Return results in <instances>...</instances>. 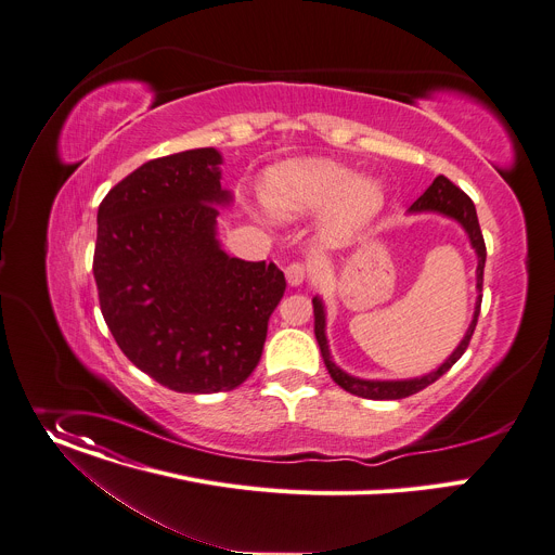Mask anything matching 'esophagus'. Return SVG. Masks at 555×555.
I'll return each mask as SVG.
<instances>
[{
	"label": "esophagus",
	"instance_id": "esophagus-1",
	"mask_svg": "<svg viewBox=\"0 0 555 555\" xmlns=\"http://www.w3.org/2000/svg\"><path fill=\"white\" fill-rule=\"evenodd\" d=\"M308 274H310V268H308L306 263H300V261L289 263V266L285 268V279H287V283H289L292 287L304 285V281L308 279Z\"/></svg>",
	"mask_w": 555,
	"mask_h": 555
}]
</instances>
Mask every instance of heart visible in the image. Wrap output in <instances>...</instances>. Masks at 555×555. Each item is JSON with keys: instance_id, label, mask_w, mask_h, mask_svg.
<instances>
[{"instance_id": "heart-1", "label": "heart", "mask_w": 555, "mask_h": 555, "mask_svg": "<svg viewBox=\"0 0 555 555\" xmlns=\"http://www.w3.org/2000/svg\"><path fill=\"white\" fill-rule=\"evenodd\" d=\"M263 210L276 221H296L325 210L334 230H354L383 206V188L370 177L327 159H292L272 166L259 185Z\"/></svg>"}]
</instances>
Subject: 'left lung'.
<instances>
[{"label":"left lung","mask_w":555,"mask_h":555,"mask_svg":"<svg viewBox=\"0 0 555 555\" xmlns=\"http://www.w3.org/2000/svg\"><path fill=\"white\" fill-rule=\"evenodd\" d=\"M421 212H436L442 217H449L453 221H459L463 225V230L469 236V243L478 257V268H476V289H478V298H476V308H474V319L463 336V340L459 343V347L451 351V357L434 372L418 376V378H402V380H367V378H357L347 372H343L330 354V345H327V336H325V306L319 296L312 298L314 306V334L321 347V357L325 361V367L330 372V376L334 378L336 385H340L345 391L361 396V398H370V400H398V398H408L421 389H425L427 385H431L434 380H438L444 372L451 370V365L456 363L465 349L469 347V340L474 336L476 323H478V314H480V304H482V272H485V259H487V247H485V238L480 232V223H478V215H476V206L474 201L461 190L453 185L447 177H436L434 183L414 201L410 206V215H421Z\"/></svg>","instance_id":"left-lung-1"}]
</instances>
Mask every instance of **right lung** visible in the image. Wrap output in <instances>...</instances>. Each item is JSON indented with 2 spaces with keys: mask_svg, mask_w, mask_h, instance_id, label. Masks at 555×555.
<instances>
[{
  "mask_svg": "<svg viewBox=\"0 0 555 555\" xmlns=\"http://www.w3.org/2000/svg\"><path fill=\"white\" fill-rule=\"evenodd\" d=\"M223 159L215 147L153 159L96 212L92 272L124 354L181 393L238 387L259 365L285 292L274 263L228 257L217 238Z\"/></svg>",
  "mask_w": 555,
  "mask_h": 555,
  "instance_id": "obj_1",
  "label": "right lung"
}]
</instances>
